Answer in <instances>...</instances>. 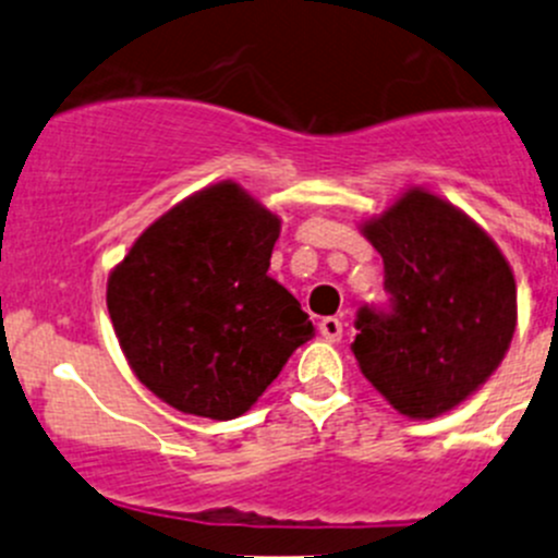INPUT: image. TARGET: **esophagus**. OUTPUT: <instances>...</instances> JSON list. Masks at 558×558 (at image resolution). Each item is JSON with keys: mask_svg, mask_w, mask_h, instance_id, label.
<instances>
[{"mask_svg": "<svg viewBox=\"0 0 558 558\" xmlns=\"http://www.w3.org/2000/svg\"><path fill=\"white\" fill-rule=\"evenodd\" d=\"M318 331L329 342H340L342 340V320L340 318H331V315H329V318H320Z\"/></svg>", "mask_w": 558, "mask_h": 558, "instance_id": "esophagus-1", "label": "esophagus"}]
</instances>
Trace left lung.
<instances>
[{"mask_svg": "<svg viewBox=\"0 0 558 558\" xmlns=\"http://www.w3.org/2000/svg\"><path fill=\"white\" fill-rule=\"evenodd\" d=\"M362 232L384 256L391 305L359 311L353 356L408 418L448 413L513 340V269L472 218L424 189L404 191Z\"/></svg>", "mask_w": 558, "mask_h": 558, "instance_id": "obj_1", "label": "left lung"}]
</instances>
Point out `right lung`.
Here are the masks:
<instances>
[{
	"label": "right lung",
	"mask_w": 558,
	"mask_h": 558,
	"mask_svg": "<svg viewBox=\"0 0 558 558\" xmlns=\"http://www.w3.org/2000/svg\"><path fill=\"white\" fill-rule=\"evenodd\" d=\"M278 234L280 218L223 180L150 223L110 272L123 356L180 413L238 418L313 337L294 294L267 275Z\"/></svg>",
	"instance_id": "right-lung-1"
}]
</instances>
